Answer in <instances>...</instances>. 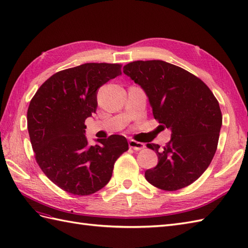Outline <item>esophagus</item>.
Wrapping results in <instances>:
<instances>
[{
    "mask_svg": "<svg viewBox=\"0 0 248 248\" xmlns=\"http://www.w3.org/2000/svg\"><path fill=\"white\" fill-rule=\"evenodd\" d=\"M129 147L133 150H135V151H140V150H143L145 148V144L142 143V142H138L136 140H133V139H132V140L129 141Z\"/></svg>",
    "mask_w": 248,
    "mask_h": 248,
    "instance_id": "34e87169",
    "label": "esophagus"
}]
</instances>
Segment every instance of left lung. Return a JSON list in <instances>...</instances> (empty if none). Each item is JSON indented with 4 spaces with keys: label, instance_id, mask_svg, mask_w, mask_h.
Returning <instances> with one entry per match:
<instances>
[{
    "label": "left lung",
    "instance_id": "left-lung-1",
    "mask_svg": "<svg viewBox=\"0 0 248 248\" xmlns=\"http://www.w3.org/2000/svg\"><path fill=\"white\" fill-rule=\"evenodd\" d=\"M124 73L147 94L155 119L172 132L170 140L156 152L158 163L145 170L152 186L177 190L204 173L217 150L222 114L209 88L186 70L163 61H136Z\"/></svg>",
    "mask_w": 248,
    "mask_h": 248
}]
</instances>
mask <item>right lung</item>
<instances>
[{
  "instance_id": "1",
  "label": "right lung",
  "mask_w": 248,
  "mask_h": 248,
  "mask_svg": "<svg viewBox=\"0 0 248 248\" xmlns=\"http://www.w3.org/2000/svg\"><path fill=\"white\" fill-rule=\"evenodd\" d=\"M122 74V65L88 62L53 74L36 91L27 112L35 159L54 185L87 196L103 188L114 163L129 150L125 137L111 135L89 145L85 120L97 108V90Z\"/></svg>"
}]
</instances>
